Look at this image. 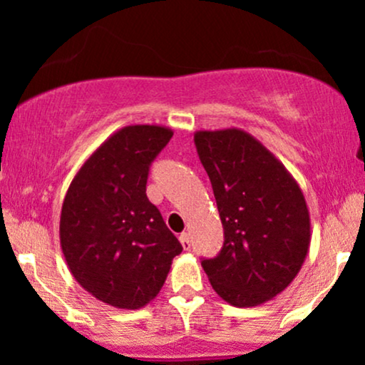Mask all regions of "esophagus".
Listing matches in <instances>:
<instances>
[{
    "mask_svg": "<svg viewBox=\"0 0 365 365\" xmlns=\"http://www.w3.org/2000/svg\"><path fill=\"white\" fill-rule=\"evenodd\" d=\"M180 244H182V247H183V249H185V250L190 249V245H192L190 235H188V233H182V235H180Z\"/></svg>",
    "mask_w": 365,
    "mask_h": 365,
    "instance_id": "1",
    "label": "esophagus"
}]
</instances>
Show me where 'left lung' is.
I'll return each instance as SVG.
<instances>
[{
	"instance_id": "1",
	"label": "left lung",
	"mask_w": 365,
	"mask_h": 365,
	"mask_svg": "<svg viewBox=\"0 0 365 365\" xmlns=\"http://www.w3.org/2000/svg\"><path fill=\"white\" fill-rule=\"evenodd\" d=\"M194 140L225 228L220 255L200 264L225 302L261 305L295 279L307 257L312 233L302 188L245 130H197Z\"/></svg>"
}]
</instances>
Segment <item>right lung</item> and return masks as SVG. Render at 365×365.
<instances>
[{
	"label": "right lung",
	"instance_id": "add662e5",
	"mask_svg": "<svg viewBox=\"0 0 365 365\" xmlns=\"http://www.w3.org/2000/svg\"><path fill=\"white\" fill-rule=\"evenodd\" d=\"M173 137L163 125L116 130L83 161L60 216V245L86 292L116 309L156 299L182 244L145 195L149 165Z\"/></svg>",
	"mask_w": 365,
	"mask_h": 365
}]
</instances>
